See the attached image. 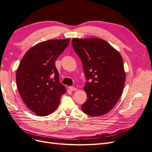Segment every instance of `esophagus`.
Listing matches in <instances>:
<instances>
[{"mask_svg":"<svg viewBox=\"0 0 152 152\" xmlns=\"http://www.w3.org/2000/svg\"><path fill=\"white\" fill-rule=\"evenodd\" d=\"M69 89H70L71 91H76L77 90V89L75 88V87H74L73 86H70L69 87Z\"/></svg>","mask_w":152,"mask_h":152,"instance_id":"esophagus-1","label":"esophagus"}]
</instances>
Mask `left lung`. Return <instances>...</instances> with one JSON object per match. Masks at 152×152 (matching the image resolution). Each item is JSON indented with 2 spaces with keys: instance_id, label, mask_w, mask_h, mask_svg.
<instances>
[{
  "instance_id": "left-lung-1",
  "label": "left lung",
  "mask_w": 152,
  "mask_h": 152,
  "mask_svg": "<svg viewBox=\"0 0 152 152\" xmlns=\"http://www.w3.org/2000/svg\"><path fill=\"white\" fill-rule=\"evenodd\" d=\"M72 46L81 59L87 80V98L82 110L90 116L103 115L114 107L122 93L126 73L121 55L100 39L74 38Z\"/></svg>"
}]
</instances>
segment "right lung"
<instances>
[{"mask_svg":"<svg viewBox=\"0 0 152 152\" xmlns=\"http://www.w3.org/2000/svg\"><path fill=\"white\" fill-rule=\"evenodd\" d=\"M70 42V39L49 40L31 48L21 59L16 80L23 102L39 116L52 113L59 104L65 87L59 82L55 60Z\"/></svg>","mask_w":152,"mask_h":152,"instance_id":"right-lung-1","label":"right lung"}]
</instances>
